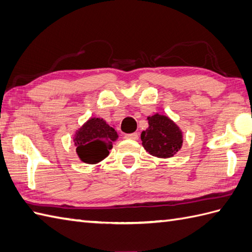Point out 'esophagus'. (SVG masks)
<instances>
[{
    "mask_svg": "<svg viewBox=\"0 0 252 252\" xmlns=\"http://www.w3.org/2000/svg\"><path fill=\"white\" fill-rule=\"evenodd\" d=\"M125 139H128V140H138L139 139V134L137 132L128 133V134H125Z\"/></svg>",
    "mask_w": 252,
    "mask_h": 252,
    "instance_id": "esophagus-1",
    "label": "esophagus"
}]
</instances>
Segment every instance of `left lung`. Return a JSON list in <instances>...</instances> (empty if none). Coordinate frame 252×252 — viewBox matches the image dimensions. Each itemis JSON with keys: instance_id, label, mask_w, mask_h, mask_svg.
<instances>
[{"instance_id": "obj_1", "label": "left lung", "mask_w": 252, "mask_h": 252, "mask_svg": "<svg viewBox=\"0 0 252 252\" xmlns=\"http://www.w3.org/2000/svg\"><path fill=\"white\" fill-rule=\"evenodd\" d=\"M149 128L141 133L142 145L152 156L173 157L182 149L183 132L175 123L165 115L154 114L147 118Z\"/></svg>"}]
</instances>
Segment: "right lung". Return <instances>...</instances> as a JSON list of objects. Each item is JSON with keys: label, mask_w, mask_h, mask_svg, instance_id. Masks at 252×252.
Returning <instances> with one entry per match:
<instances>
[{"label": "right lung", "mask_w": 252, "mask_h": 252, "mask_svg": "<svg viewBox=\"0 0 252 252\" xmlns=\"http://www.w3.org/2000/svg\"><path fill=\"white\" fill-rule=\"evenodd\" d=\"M118 138V132L105 120L91 118L76 131L73 142L80 160L95 164L109 155V151Z\"/></svg>", "instance_id": "1"}]
</instances>
